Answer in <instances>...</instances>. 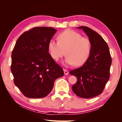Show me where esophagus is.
I'll use <instances>...</instances> for the list:
<instances>
[{"label":"esophagus","mask_w":122,"mask_h":122,"mask_svg":"<svg viewBox=\"0 0 122 122\" xmlns=\"http://www.w3.org/2000/svg\"><path fill=\"white\" fill-rule=\"evenodd\" d=\"M63 71H64V74H65V75H67V74H68V71L67 69H63Z\"/></svg>","instance_id":"obj_1"}]
</instances>
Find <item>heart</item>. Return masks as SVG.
Listing matches in <instances>:
<instances>
[{"mask_svg":"<svg viewBox=\"0 0 122 122\" xmlns=\"http://www.w3.org/2000/svg\"><path fill=\"white\" fill-rule=\"evenodd\" d=\"M57 42L51 40L48 49L51 57L57 61L65 53L67 65L80 66L86 62L90 54L92 43L89 39L82 37L81 34L71 30H66L59 33ZM65 52H64V51Z\"/></svg>","mask_w":122,"mask_h":122,"instance_id":"heart-1","label":"heart"}]
</instances>
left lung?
<instances>
[{"label": "left lung", "instance_id": "8db88e82", "mask_svg": "<svg viewBox=\"0 0 122 122\" xmlns=\"http://www.w3.org/2000/svg\"><path fill=\"white\" fill-rule=\"evenodd\" d=\"M92 43L90 54L84 65L69 73L77 78L72 90L76 95L90 98L102 93L110 77L111 57L108 45L100 34L86 26L78 27Z\"/></svg>", "mask_w": 122, "mask_h": 122}]
</instances>
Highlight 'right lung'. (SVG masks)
<instances>
[{
    "label": "right lung",
    "instance_id": "1",
    "mask_svg": "<svg viewBox=\"0 0 122 122\" xmlns=\"http://www.w3.org/2000/svg\"><path fill=\"white\" fill-rule=\"evenodd\" d=\"M56 30L36 27L19 36L12 53L14 83L25 96L43 98L50 93L63 69L48 53V44Z\"/></svg>",
    "mask_w": 122,
    "mask_h": 122
}]
</instances>
